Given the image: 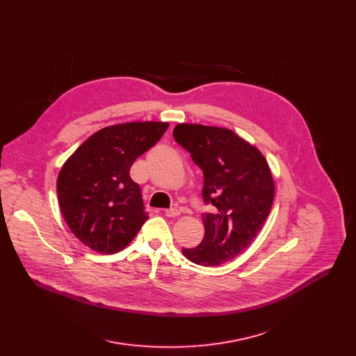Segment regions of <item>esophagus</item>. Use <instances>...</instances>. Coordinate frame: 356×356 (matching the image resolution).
<instances>
[{
  "mask_svg": "<svg viewBox=\"0 0 356 356\" xmlns=\"http://www.w3.org/2000/svg\"><path fill=\"white\" fill-rule=\"evenodd\" d=\"M165 214H166L168 217H179V216H180V211H179L177 209H168V210L165 211Z\"/></svg>",
  "mask_w": 356,
  "mask_h": 356,
  "instance_id": "esophagus-1",
  "label": "esophagus"
}]
</instances>
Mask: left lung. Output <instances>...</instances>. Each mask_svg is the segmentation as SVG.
I'll use <instances>...</instances> for the list:
<instances>
[{
  "label": "left lung",
  "instance_id": "1",
  "mask_svg": "<svg viewBox=\"0 0 356 356\" xmlns=\"http://www.w3.org/2000/svg\"><path fill=\"white\" fill-rule=\"evenodd\" d=\"M173 136L202 170V198L216 207L202 214L204 238L183 248V255L201 266H218L238 257L262 229L275 197L270 168L258 147L227 128L179 124Z\"/></svg>",
  "mask_w": 356,
  "mask_h": 356
}]
</instances>
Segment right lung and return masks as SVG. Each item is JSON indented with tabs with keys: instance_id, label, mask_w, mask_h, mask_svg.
I'll list each match as a JSON object with an SVG mask.
<instances>
[{
	"instance_id": "add662e5",
	"label": "right lung",
	"mask_w": 356,
	"mask_h": 356,
	"mask_svg": "<svg viewBox=\"0 0 356 356\" xmlns=\"http://www.w3.org/2000/svg\"><path fill=\"white\" fill-rule=\"evenodd\" d=\"M168 122H125L92 134L58 176L63 218L74 236L99 253L122 250L147 220L132 163L166 132Z\"/></svg>"
}]
</instances>
